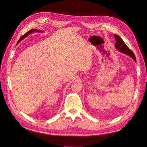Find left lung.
<instances>
[{"label":"left lung","mask_w":147,"mask_h":147,"mask_svg":"<svg viewBox=\"0 0 147 147\" xmlns=\"http://www.w3.org/2000/svg\"><path fill=\"white\" fill-rule=\"evenodd\" d=\"M115 40H116V43H115V47L117 48L119 51H121L124 54L127 55L131 57L134 60L135 62H136V56L133 53L129 48L127 47V46L126 45L125 43L123 42V40L119 37L117 35H114Z\"/></svg>","instance_id":"obj_1"}]
</instances>
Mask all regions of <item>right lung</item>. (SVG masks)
I'll return each mask as SVG.
<instances>
[{"mask_svg": "<svg viewBox=\"0 0 147 147\" xmlns=\"http://www.w3.org/2000/svg\"><path fill=\"white\" fill-rule=\"evenodd\" d=\"M34 32H42L43 31H42V30H38L37 29H31V30H30L29 31H28V32L27 33H26L24 35H23V36H22V37L20 38V40H18V42H17V43H18L21 40H22L24 39L25 37H27L28 35H29V34H30L31 33Z\"/></svg>", "mask_w": 147, "mask_h": 147, "instance_id": "obj_1", "label": "right lung"}]
</instances>
